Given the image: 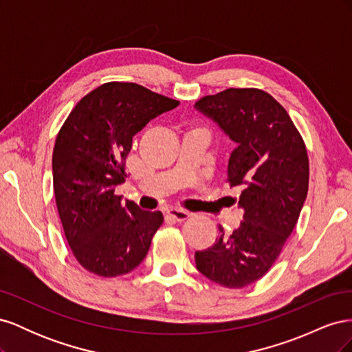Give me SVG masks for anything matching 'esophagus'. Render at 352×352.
I'll return each mask as SVG.
<instances>
[{
    "mask_svg": "<svg viewBox=\"0 0 352 352\" xmlns=\"http://www.w3.org/2000/svg\"><path fill=\"white\" fill-rule=\"evenodd\" d=\"M167 214L177 221H184L190 216V212L186 210H182V208H170L167 211Z\"/></svg>",
    "mask_w": 352,
    "mask_h": 352,
    "instance_id": "1",
    "label": "esophagus"
}]
</instances>
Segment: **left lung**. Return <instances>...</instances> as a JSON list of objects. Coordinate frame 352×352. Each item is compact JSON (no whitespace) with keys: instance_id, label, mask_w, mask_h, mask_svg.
<instances>
[{"instance_id":"8db88e82","label":"left lung","mask_w":352,"mask_h":352,"mask_svg":"<svg viewBox=\"0 0 352 352\" xmlns=\"http://www.w3.org/2000/svg\"><path fill=\"white\" fill-rule=\"evenodd\" d=\"M236 142L228 166L230 188L241 190L242 223L219 226L214 245L195 252L197 269L230 289L261 279L278 260L308 192L307 148L282 105L257 88H229L195 102Z\"/></svg>"}]
</instances>
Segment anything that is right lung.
<instances>
[{"label": "right lung", "instance_id": "obj_1", "mask_svg": "<svg viewBox=\"0 0 352 352\" xmlns=\"http://www.w3.org/2000/svg\"><path fill=\"white\" fill-rule=\"evenodd\" d=\"M179 101L138 83L107 82L74 105L52 153L56 204L74 258L101 278L131 273L150 250L162 211L122 202L132 138Z\"/></svg>", "mask_w": 352, "mask_h": 352}]
</instances>
